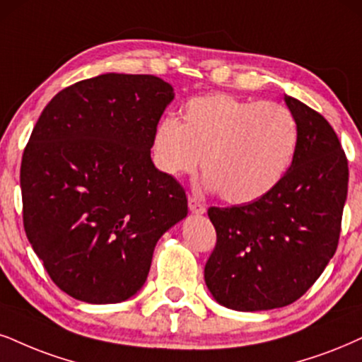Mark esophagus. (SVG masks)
<instances>
[{
    "label": "esophagus",
    "mask_w": 362,
    "mask_h": 362,
    "mask_svg": "<svg viewBox=\"0 0 362 362\" xmlns=\"http://www.w3.org/2000/svg\"><path fill=\"white\" fill-rule=\"evenodd\" d=\"M188 206H189V211L193 213V215H204V211H206L204 204L199 202V199L193 198V196L188 199Z\"/></svg>",
    "instance_id": "esophagus-1"
}]
</instances>
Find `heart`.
I'll return each mask as SVG.
<instances>
[{
    "label": "heart",
    "mask_w": 362,
    "mask_h": 362,
    "mask_svg": "<svg viewBox=\"0 0 362 362\" xmlns=\"http://www.w3.org/2000/svg\"><path fill=\"white\" fill-rule=\"evenodd\" d=\"M297 142V120L287 107L209 93L186 102L182 120L166 115L156 124L151 154L156 168L173 177L191 174L202 160L208 189L247 204L279 186Z\"/></svg>",
    "instance_id": "1"
}]
</instances>
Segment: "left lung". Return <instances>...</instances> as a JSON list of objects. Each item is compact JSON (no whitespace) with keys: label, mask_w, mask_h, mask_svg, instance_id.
Instances as JSON below:
<instances>
[{"label":"left lung","mask_w":362,"mask_h":362,"mask_svg":"<svg viewBox=\"0 0 362 362\" xmlns=\"http://www.w3.org/2000/svg\"><path fill=\"white\" fill-rule=\"evenodd\" d=\"M298 142L287 174L258 202L209 208L216 247L204 282L218 304L240 312L285 307L319 279L334 257L349 169L322 115L284 95Z\"/></svg>","instance_id":"obj_1"}]
</instances>
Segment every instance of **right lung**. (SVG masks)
Listing matches in <instances>:
<instances>
[{
    "mask_svg": "<svg viewBox=\"0 0 362 362\" xmlns=\"http://www.w3.org/2000/svg\"><path fill=\"white\" fill-rule=\"evenodd\" d=\"M174 88L104 74L58 92L21 159L23 225L58 288L117 304L146 284L156 243L188 216L185 189L154 166L151 139Z\"/></svg>",
    "mask_w": 362,
    "mask_h": 362,
    "instance_id": "add662e5",
    "label": "right lung"
}]
</instances>
